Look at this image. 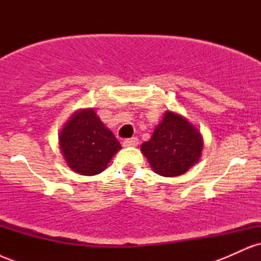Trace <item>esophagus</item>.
Segmentation results:
<instances>
[{
	"label": "esophagus",
	"mask_w": 261,
	"mask_h": 261,
	"mask_svg": "<svg viewBox=\"0 0 261 261\" xmlns=\"http://www.w3.org/2000/svg\"><path fill=\"white\" fill-rule=\"evenodd\" d=\"M124 147H136L139 145V140L136 137H131V139H126L122 142Z\"/></svg>",
	"instance_id": "1"
}]
</instances>
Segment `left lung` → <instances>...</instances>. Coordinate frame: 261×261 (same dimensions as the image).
<instances>
[{"label":"left lung","instance_id":"obj_1","mask_svg":"<svg viewBox=\"0 0 261 261\" xmlns=\"http://www.w3.org/2000/svg\"><path fill=\"white\" fill-rule=\"evenodd\" d=\"M203 149L200 130L181 114L164 113L151 139L141 145L152 170L167 178L187 173L199 162Z\"/></svg>","mask_w":261,"mask_h":261}]
</instances>
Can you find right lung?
<instances>
[{
  "instance_id": "add662e5",
  "label": "right lung",
  "mask_w": 261,
  "mask_h": 261,
  "mask_svg": "<svg viewBox=\"0 0 261 261\" xmlns=\"http://www.w3.org/2000/svg\"><path fill=\"white\" fill-rule=\"evenodd\" d=\"M59 146L68 168L81 175L99 174L121 149L93 108L72 114L60 131Z\"/></svg>"
}]
</instances>
